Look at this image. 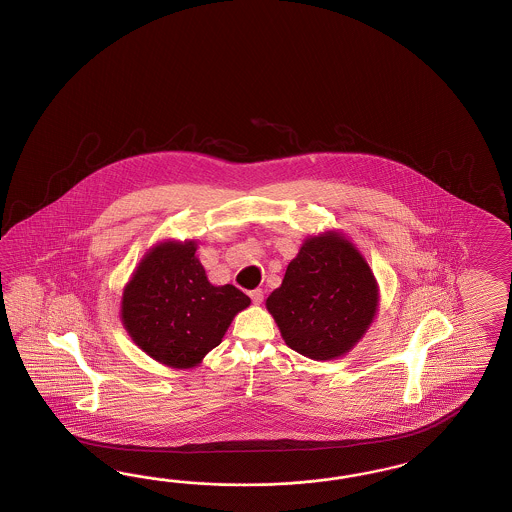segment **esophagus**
<instances>
[{
	"label": "esophagus",
	"mask_w": 512,
	"mask_h": 512,
	"mask_svg": "<svg viewBox=\"0 0 512 512\" xmlns=\"http://www.w3.org/2000/svg\"><path fill=\"white\" fill-rule=\"evenodd\" d=\"M249 297L253 300V304H261L265 299V291L263 289H253V291H249Z\"/></svg>",
	"instance_id": "esophagus-1"
}]
</instances>
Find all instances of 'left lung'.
Returning <instances> with one entry per match:
<instances>
[{
    "instance_id": "8db88e82",
    "label": "left lung",
    "mask_w": 512,
    "mask_h": 512,
    "mask_svg": "<svg viewBox=\"0 0 512 512\" xmlns=\"http://www.w3.org/2000/svg\"><path fill=\"white\" fill-rule=\"evenodd\" d=\"M378 287L359 251L338 234L310 238L266 308L285 344L310 359L348 352L371 325Z\"/></svg>"
}]
</instances>
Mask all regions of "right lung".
Listing matches in <instances>:
<instances>
[{
  "label": "right lung",
  "mask_w": 512,
  "mask_h": 512,
  "mask_svg": "<svg viewBox=\"0 0 512 512\" xmlns=\"http://www.w3.org/2000/svg\"><path fill=\"white\" fill-rule=\"evenodd\" d=\"M194 253V242L151 249L123 295V323L132 340L176 369L200 363L251 302L230 283L215 287L208 282Z\"/></svg>",
  "instance_id": "1"
}]
</instances>
